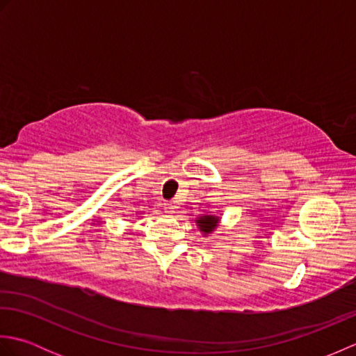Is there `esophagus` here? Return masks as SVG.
Here are the masks:
<instances>
[{"label": "esophagus", "instance_id": "obj_1", "mask_svg": "<svg viewBox=\"0 0 356 356\" xmlns=\"http://www.w3.org/2000/svg\"><path fill=\"white\" fill-rule=\"evenodd\" d=\"M163 209H165V213L172 214L174 211H176V205H174L172 202H165V203H163Z\"/></svg>", "mask_w": 356, "mask_h": 356}]
</instances>
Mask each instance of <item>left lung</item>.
<instances>
[{
  "label": "left lung",
  "mask_w": 356,
  "mask_h": 356,
  "mask_svg": "<svg viewBox=\"0 0 356 356\" xmlns=\"http://www.w3.org/2000/svg\"><path fill=\"white\" fill-rule=\"evenodd\" d=\"M217 220H218V218H217V217H214V216L199 217L197 223H199V228H200V231H203L205 234L211 232V231H213V229L216 228V226H217Z\"/></svg>",
  "instance_id": "obj_1"
}]
</instances>
